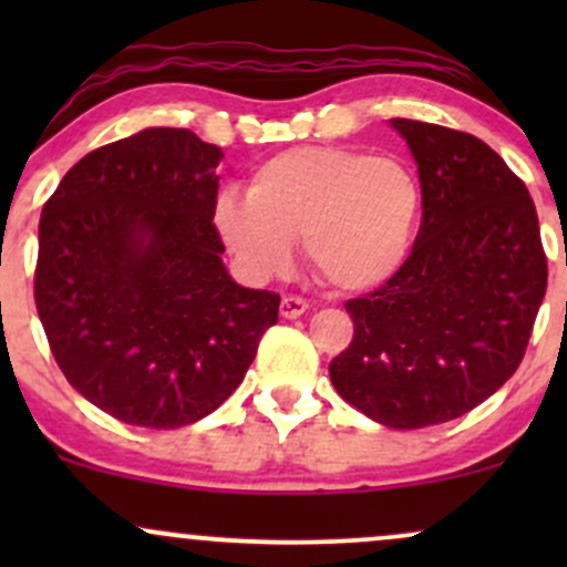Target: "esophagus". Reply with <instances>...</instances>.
Instances as JSON below:
<instances>
[{"instance_id":"obj_1","label":"esophagus","mask_w":567,"mask_h":567,"mask_svg":"<svg viewBox=\"0 0 567 567\" xmlns=\"http://www.w3.org/2000/svg\"><path fill=\"white\" fill-rule=\"evenodd\" d=\"M306 309H309V303L298 296H285L282 303H279V315H282L285 320H296V317H301Z\"/></svg>"}]
</instances>
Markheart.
Instances as JSON below:
<instances>
[{"instance_id": "obj_1", "label": "heart", "mask_w": 567, "mask_h": 567, "mask_svg": "<svg viewBox=\"0 0 567 567\" xmlns=\"http://www.w3.org/2000/svg\"><path fill=\"white\" fill-rule=\"evenodd\" d=\"M421 218V184L396 157L351 146H292L256 167L247 197L213 210L220 243L250 279L285 275L303 239L311 269L336 290L389 282L408 261Z\"/></svg>"}]
</instances>
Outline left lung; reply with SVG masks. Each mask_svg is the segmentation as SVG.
Masks as SVG:
<instances>
[{
  "label": "left lung",
  "instance_id": "left-lung-1",
  "mask_svg": "<svg viewBox=\"0 0 567 567\" xmlns=\"http://www.w3.org/2000/svg\"><path fill=\"white\" fill-rule=\"evenodd\" d=\"M392 127L419 162L421 229L389 282L347 301L354 338L330 381L368 419L424 429L512 379L549 271L528 188L485 141L419 120Z\"/></svg>",
  "mask_w": 567,
  "mask_h": 567
}]
</instances>
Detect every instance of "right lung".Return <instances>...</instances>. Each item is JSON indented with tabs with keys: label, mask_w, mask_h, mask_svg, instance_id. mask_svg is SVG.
Masks as SVG:
<instances>
[{
	"label": "right lung",
	"mask_w": 567,
	"mask_h": 567,
	"mask_svg": "<svg viewBox=\"0 0 567 567\" xmlns=\"http://www.w3.org/2000/svg\"><path fill=\"white\" fill-rule=\"evenodd\" d=\"M224 152L148 127L63 175L39 218L34 301L84 400L130 426L181 429L245 379L279 296L226 271L213 210Z\"/></svg>",
	"instance_id": "right-lung-1"
}]
</instances>
